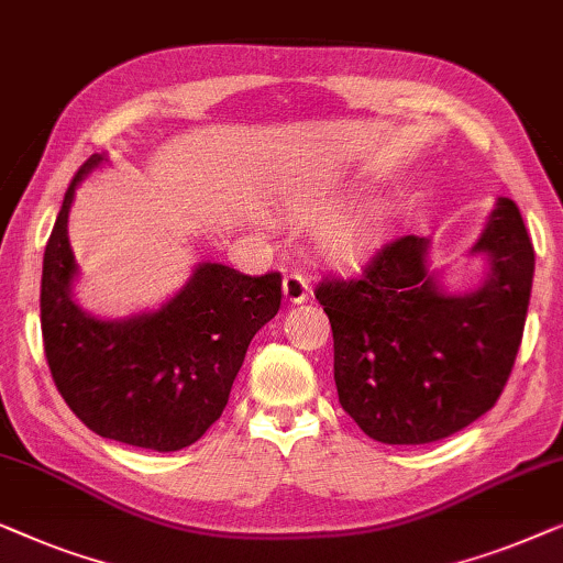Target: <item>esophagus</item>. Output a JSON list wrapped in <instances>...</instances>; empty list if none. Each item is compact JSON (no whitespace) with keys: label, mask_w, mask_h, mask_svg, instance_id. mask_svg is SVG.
Listing matches in <instances>:
<instances>
[{"label":"esophagus","mask_w":563,"mask_h":563,"mask_svg":"<svg viewBox=\"0 0 563 563\" xmlns=\"http://www.w3.org/2000/svg\"><path fill=\"white\" fill-rule=\"evenodd\" d=\"M308 290H311V285H308V278L303 273L290 271L283 278V292L290 303H303V300L308 298Z\"/></svg>","instance_id":"34e87169"}]
</instances>
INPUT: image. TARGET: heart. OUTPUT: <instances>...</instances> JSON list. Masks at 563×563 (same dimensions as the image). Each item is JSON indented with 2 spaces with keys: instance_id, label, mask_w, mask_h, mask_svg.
<instances>
[{
  "instance_id": "obj_1",
  "label": "heart",
  "mask_w": 563,
  "mask_h": 563,
  "mask_svg": "<svg viewBox=\"0 0 563 563\" xmlns=\"http://www.w3.org/2000/svg\"><path fill=\"white\" fill-rule=\"evenodd\" d=\"M292 206L300 217H321L334 206V199L329 194H306ZM379 232H383V209L377 203H367L329 221L321 232V242L336 260L354 263L367 255Z\"/></svg>"
}]
</instances>
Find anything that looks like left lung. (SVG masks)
<instances>
[{
    "mask_svg": "<svg viewBox=\"0 0 563 563\" xmlns=\"http://www.w3.org/2000/svg\"><path fill=\"white\" fill-rule=\"evenodd\" d=\"M474 250L487 252L493 271L462 298L439 292L426 267L429 240L416 234L379 247L362 273L316 285L334 331L339 402L369 439H446L503 395L536 265L516 203L497 199Z\"/></svg>",
    "mask_w": 563,
    "mask_h": 563,
    "instance_id": "8db88e82",
    "label": "left lung"
}]
</instances>
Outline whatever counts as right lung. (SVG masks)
<instances>
[{"mask_svg":"<svg viewBox=\"0 0 563 563\" xmlns=\"http://www.w3.org/2000/svg\"><path fill=\"white\" fill-rule=\"evenodd\" d=\"M91 155L70 180L45 244L41 327L53 383L93 433L130 446L178 451L224 410L252 336L278 313L283 275L203 263L161 311L99 321L70 300L76 263L68 209Z\"/></svg>","mask_w":563,"mask_h":563,"instance_id":"add662e5","label":"right lung"}]
</instances>
